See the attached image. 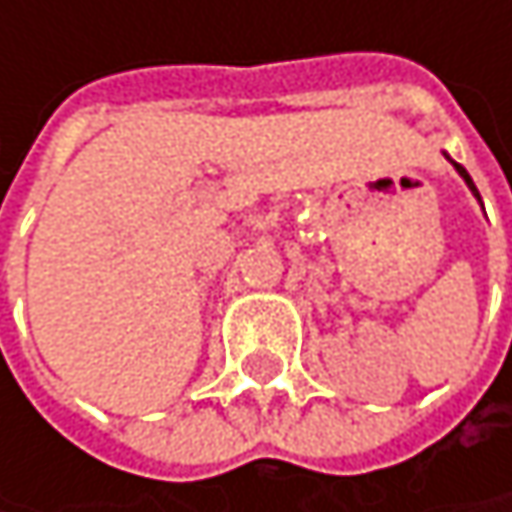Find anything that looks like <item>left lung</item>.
I'll return each mask as SVG.
<instances>
[{"mask_svg":"<svg viewBox=\"0 0 512 512\" xmlns=\"http://www.w3.org/2000/svg\"><path fill=\"white\" fill-rule=\"evenodd\" d=\"M448 156V154H445ZM448 159H451V156H448ZM451 162H454V159H451ZM454 168H457V174H460L462 180H465V186H468V189H471V195H474V198H477V201H480V192H477V186H474V180H471V177H468V171H465V168H462L460 162H454ZM480 207H483V201H480Z\"/></svg>","mask_w":512,"mask_h":512,"instance_id":"obj_1","label":"left lung"}]
</instances>
